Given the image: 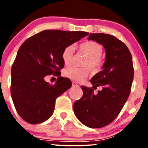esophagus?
Segmentation results:
<instances>
[{
    "label": "esophagus",
    "instance_id": "34e87169",
    "mask_svg": "<svg viewBox=\"0 0 148 148\" xmlns=\"http://www.w3.org/2000/svg\"><path fill=\"white\" fill-rule=\"evenodd\" d=\"M72 87H79V86L78 84H76L75 82L72 83Z\"/></svg>",
    "mask_w": 148,
    "mask_h": 148
}]
</instances>
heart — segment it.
<instances>
[{
    "label": "heart",
    "instance_id": "heart-1",
    "mask_svg": "<svg viewBox=\"0 0 148 148\" xmlns=\"http://www.w3.org/2000/svg\"><path fill=\"white\" fill-rule=\"evenodd\" d=\"M79 49L87 56L83 66L88 67L91 72H97L103 65V61L100 57L103 51L101 46L96 42L87 41L81 43L79 46ZM74 53V46H67L63 49L61 57L64 65L68 66L70 64ZM63 75L67 79L80 82L88 76V70L86 68L68 67L64 70Z\"/></svg>",
    "mask_w": 148,
    "mask_h": 148
}]
</instances>
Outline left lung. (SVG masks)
Returning <instances> with one entry per match:
<instances>
[{
  "mask_svg": "<svg viewBox=\"0 0 148 148\" xmlns=\"http://www.w3.org/2000/svg\"><path fill=\"white\" fill-rule=\"evenodd\" d=\"M88 39L103 46L106 60L102 70L90 80L92 88L81 86L84 95L74 102V112L86 126L101 128L116 118L130 96L134 74L133 62L127 46L113 35L90 33ZM99 86L103 89L95 95L93 90Z\"/></svg>",
  "mask_w": 148,
  "mask_h": 148,
  "instance_id": "obj_1",
  "label": "left lung"
}]
</instances>
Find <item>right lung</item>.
<instances>
[{"label": "right lung", "instance_id": "right-lung-1", "mask_svg": "<svg viewBox=\"0 0 148 148\" xmlns=\"http://www.w3.org/2000/svg\"><path fill=\"white\" fill-rule=\"evenodd\" d=\"M88 34L46 30L20 47L12 67L11 96L18 114L27 123H42L51 116L56 98L72 86L70 80L60 76L62 51ZM50 74L59 76L54 85L44 80Z\"/></svg>", "mask_w": 148, "mask_h": 148}]
</instances>
